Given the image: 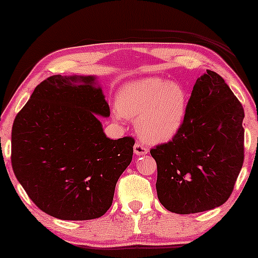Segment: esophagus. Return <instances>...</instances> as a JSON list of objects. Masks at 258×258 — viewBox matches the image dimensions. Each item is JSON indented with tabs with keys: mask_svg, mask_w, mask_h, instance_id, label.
I'll return each instance as SVG.
<instances>
[{
	"mask_svg": "<svg viewBox=\"0 0 258 258\" xmlns=\"http://www.w3.org/2000/svg\"><path fill=\"white\" fill-rule=\"evenodd\" d=\"M133 152H135L136 155H144V154L148 153V148L144 144H142L141 142H137L133 147Z\"/></svg>",
	"mask_w": 258,
	"mask_h": 258,
	"instance_id": "obj_1",
	"label": "esophagus"
}]
</instances>
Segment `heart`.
I'll list each match as a JSON object with an SVG mask.
<instances>
[{
    "mask_svg": "<svg viewBox=\"0 0 258 258\" xmlns=\"http://www.w3.org/2000/svg\"><path fill=\"white\" fill-rule=\"evenodd\" d=\"M116 105L122 116L138 119L137 130L146 141L162 143L172 139L183 126L188 98L176 82L148 78L123 86Z\"/></svg>",
    "mask_w": 258,
    "mask_h": 258,
    "instance_id": "b5f03b06",
    "label": "heart"
}]
</instances>
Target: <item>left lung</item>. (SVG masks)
<instances>
[{"label": "left lung", "mask_w": 258, "mask_h": 258, "mask_svg": "<svg viewBox=\"0 0 258 258\" xmlns=\"http://www.w3.org/2000/svg\"><path fill=\"white\" fill-rule=\"evenodd\" d=\"M244 116L241 103L217 73L207 70L197 80L178 133L150 149L165 209L197 214L229 199L244 164Z\"/></svg>", "instance_id": "left-lung-1"}]
</instances>
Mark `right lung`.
<instances>
[{"label": "right lung", "instance_id": "obj_1", "mask_svg": "<svg viewBox=\"0 0 258 258\" xmlns=\"http://www.w3.org/2000/svg\"><path fill=\"white\" fill-rule=\"evenodd\" d=\"M96 115L108 117L110 108L93 76L53 75L37 85L14 119L12 167L47 215L94 220L111 206L135 139L108 138Z\"/></svg>", "mask_w": 258, "mask_h": 258}]
</instances>
